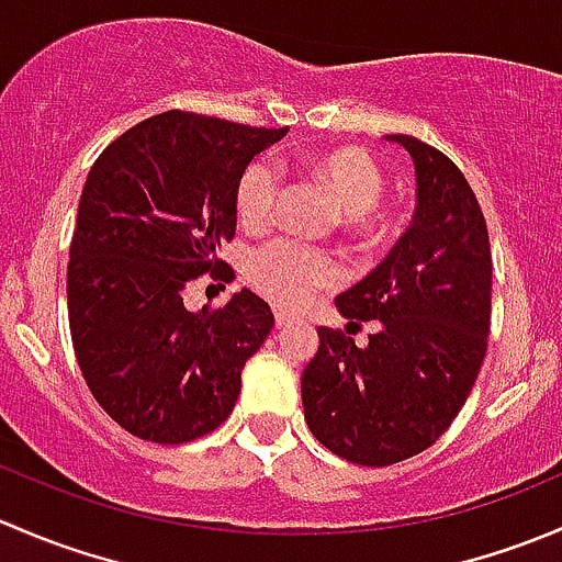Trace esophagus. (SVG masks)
Masks as SVG:
<instances>
[{
	"label": "esophagus",
	"instance_id": "34e87169",
	"mask_svg": "<svg viewBox=\"0 0 562 562\" xmlns=\"http://www.w3.org/2000/svg\"><path fill=\"white\" fill-rule=\"evenodd\" d=\"M274 321H277V328H288V326H293V317H291V315H285V313H277V315H274Z\"/></svg>",
	"mask_w": 562,
	"mask_h": 562
}]
</instances>
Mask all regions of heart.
Listing matches in <instances>:
<instances>
[{
  "label": "heart",
  "mask_w": 562,
  "mask_h": 562,
  "mask_svg": "<svg viewBox=\"0 0 562 562\" xmlns=\"http://www.w3.org/2000/svg\"><path fill=\"white\" fill-rule=\"evenodd\" d=\"M310 179L331 198L334 206L345 214V225L353 234L372 236L383 228L375 214L383 195V173L378 162L356 146H328L302 160ZM280 179L274 168L263 160L249 162L236 179V212L249 228H260L274 214ZM339 277L337 263L326 252L296 241H271L249 258L247 280L255 291L263 293L277 307L296 310L307 302L317 288H328Z\"/></svg>",
  "instance_id": "1"
}]
</instances>
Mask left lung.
Masks as SVG:
<instances>
[{
  "instance_id": "1",
  "label": "left lung",
  "mask_w": 562,
  "mask_h": 562,
  "mask_svg": "<svg viewBox=\"0 0 562 562\" xmlns=\"http://www.w3.org/2000/svg\"><path fill=\"white\" fill-rule=\"evenodd\" d=\"M416 168V217L378 269L334 299L378 321L364 348L317 328L302 372L304 418L328 451L383 468L422 454L462 411L486 353L492 252L462 171L411 135H386Z\"/></svg>"
}]
</instances>
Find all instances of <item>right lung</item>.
<instances>
[{
	"mask_svg": "<svg viewBox=\"0 0 562 562\" xmlns=\"http://www.w3.org/2000/svg\"><path fill=\"white\" fill-rule=\"evenodd\" d=\"M285 133L166 111L87 176L67 266L72 348L94 400L135 438L187 443L234 411L274 315L247 288L214 313L187 310L184 291L231 271L217 252L234 239L236 179Z\"/></svg>",
	"mask_w": 562,
	"mask_h": 562,
	"instance_id": "add662e5",
	"label": "right lung"
}]
</instances>
